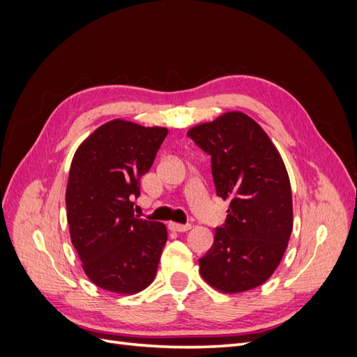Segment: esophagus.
<instances>
[{
  "label": "esophagus",
  "instance_id": "esophagus-1",
  "mask_svg": "<svg viewBox=\"0 0 357 357\" xmlns=\"http://www.w3.org/2000/svg\"><path fill=\"white\" fill-rule=\"evenodd\" d=\"M192 228V225H181V223H174V222H171L169 223V229L171 231H176V232H186V231H189Z\"/></svg>",
  "mask_w": 357,
  "mask_h": 357
}]
</instances>
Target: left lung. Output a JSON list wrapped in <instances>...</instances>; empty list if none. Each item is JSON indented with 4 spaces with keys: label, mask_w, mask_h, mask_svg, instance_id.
<instances>
[{
    "label": "left lung",
    "mask_w": 357,
    "mask_h": 357,
    "mask_svg": "<svg viewBox=\"0 0 357 357\" xmlns=\"http://www.w3.org/2000/svg\"><path fill=\"white\" fill-rule=\"evenodd\" d=\"M188 135L211 156L215 192L229 201L223 228L199 259V274L222 294L261 286L282 262L294 228L282 155L261 125L236 110L195 125Z\"/></svg>",
    "instance_id": "left-lung-1"
}]
</instances>
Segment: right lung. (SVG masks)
<instances>
[{"label": "right lung", "mask_w": 357, "mask_h": 357, "mask_svg": "<svg viewBox=\"0 0 357 357\" xmlns=\"http://www.w3.org/2000/svg\"><path fill=\"white\" fill-rule=\"evenodd\" d=\"M167 134L162 126L113 119L73 156L66 192L71 243L84 274L112 294H138L156 275L167 226L139 219L132 198Z\"/></svg>", "instance_id": "obj_1"}]
</instances>
